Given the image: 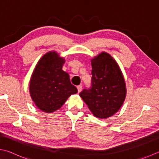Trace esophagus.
<instances>
[{
  "label": "esophagus",
  "mask_w": 159,
  "mask_h": 159,
  "mask_svg": "<svg viewBox=\"0 0 159 159\" xmlns=\"http://www.w3.org/2000/svg\"><path fill=\"white\" fill-rule=\"evenodd\" d=\"M82 88H83V85H79L77 86V89H78V92H80V91L82 90Z\"/></svg>",
  "instance_id": "obj_1"
}]
</instances>
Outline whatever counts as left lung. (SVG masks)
I'll list each match as a JSON object with an SVG mask.
<instances>
[{
    "mask_svg": "<svg viewBox=\"0 0 159 159\" xmlns=\"http://www.w3.org/2000/svg\"><path fill=\"white\" fill-rule=\"evenodd\" d=\"M91 86L79 95L96 117L112 116L122 106L126 96L125 80L116 61L105 52L92 60Z\"/></svg>",
    "mask_w": 159,
    "mask_h": 159,
    "instance_id": "obj_1",
    "label": "left lung"
}]
</instances>
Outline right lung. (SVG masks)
I'll use <instances>...</instances> for the list:
<instances>
[{"label": "right lung", "instance_id": "1", "mask_svg": "<svg viewBox=\"0 0 159 159\" xmlns=\"http://www.w3.org/2000/svg\"><path fill=\"white\" fill-rule=\"evenodd\" d=\"M65 59L57 52H49L40 59L32 74L30 92L39 109L51 113L61 108L67 98L78 90L70 76L62 68Z\"/></svg>", "mask_w": 159, "mask_h": 159}]
</instances>
